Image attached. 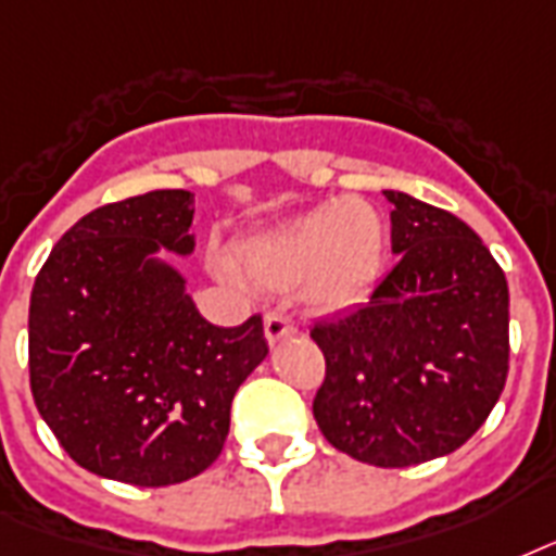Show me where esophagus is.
Instances as JSON below:
<instances>
[{"label":"esophagus","mask_w":556,"mask_h":556,"mask_svg":"<svg viewBox=\"0 0 556 556\" xmlns=\"http://www.w3.org/2000/svg\"><path fill=\"white\" fill-rule=\"evenodd\" d=\"M264 333L269 345H278V342H283V339L292 337V333H299V330H295V325H292L287 316H281V313H266Z\"/></svg>","instance_id":"34e87169"}]
</instances>
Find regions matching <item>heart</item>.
<instances>
[{
  "label": "heart",
  "mask_w": 556,
  "mask_h": 556,
  "mask_svg": "<svg viewBox=\"0 0 556 556\" xmlns=\"http://www.w3.org/2000/svg\"><path fill=\"white\" fill-rule=\"evenodd\" d=\"M386 264V223L356 197H337L238 247V266L266 290L299 287L316 313H339L374 290ZM219 273L235 278L229 266Z\"/></svg>",
  "instance_id": "1"
}]
</instances>
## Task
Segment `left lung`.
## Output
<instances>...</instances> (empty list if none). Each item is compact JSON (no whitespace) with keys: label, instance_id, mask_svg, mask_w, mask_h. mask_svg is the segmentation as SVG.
<instances>
[{"label":"left lung","instance_id":"left-lung-1","mask_svg":"<svg viewBox=\"0 0 556 556\" xmlns=\"http://www.w3.org/2000/svg\"><path fill=\"white\" fill-rule=\"evenodd\" d=\"M397 264L368 304L309 337L327 374L313 417L330 446L374 467L455 453L507 380V281L476 231L403 191H382Z\"/></svg>","mask_w":556,"mask_h":556}]
</instances>
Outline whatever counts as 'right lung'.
Returning <instances> with one entry per match:
<instances>
[{"label":"right lung","mask_w":556,"mask_h":556,"mask_svg":"<svg viewBox=\"0 0 556 556\" xmlns=\"http://www.w3.org/2000/svg\"><path fill=\"white\" fill-rule=\"evenodd\" d=\"M193 193L94 208L58 240L28 309L31 394L84 470L165 488L217 462L235 391L269 348L264 321L217 327L162 252L193 255Z\"/></svg>","instance_id":"right-lung-1"}]
</instances>
